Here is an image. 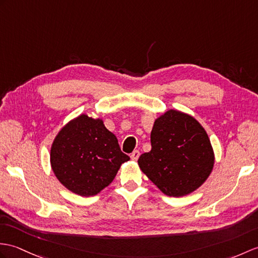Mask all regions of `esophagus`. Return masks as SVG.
Here are the masks:
<instances>
[{
    "label": "esophagus",
    "instance_id": "34e87169",
    "mask_svg": "<svg viewBox=\"0 0 258 258\" xmlns=\"http://www.w3.org/2000/svg\"><path fill=\"white\" fill-rule=\"evenodd\" d=\"M140 152L139 151H134L133 153L131 154V158H132V160H137L139 159V157H140Z\"/></svg>",
    "mask_w": 258,
    "mask_h": 258
}]
</instances>
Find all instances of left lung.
I'll return each mask as SVG.
<instances>
[{
  "label": "left lung",
  "instance_id": "1",
  "mask_svg": "<svg viewBox=\"0 0 258 258\" xmlns=\"http://www.w3.org/2000/svg\"><path fill=\"white\" fill-rule=\"evenodd\" d=\"M151 152L142 154L139 166L156 187L169 197L192 194L206 182L214 166L208 133L192 116L167 110L155 119Z\"/></svg>",
  "mask_w": 258,
  "mask_h": 258
}]
</instances>
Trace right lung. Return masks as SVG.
Instances as JSON below:
<instances>
[{
  "label": "right lung",
  "mask_w": 258,
  "mask_h": 258,
  "mask_svg": "<svg viewBox=\"0 0 258 258\" xmlns=\"http://www.w3.org/2000/svg\"><path fill=\"white\" fill-rule=\"evenodd\" d=\"M116 136L103 119L82 113L63 125L50 148V166L63 187L81 197H92L109 185L122 164Z\"/></svg>",
  "instance_id": "add662e5"
}]
</instances>
